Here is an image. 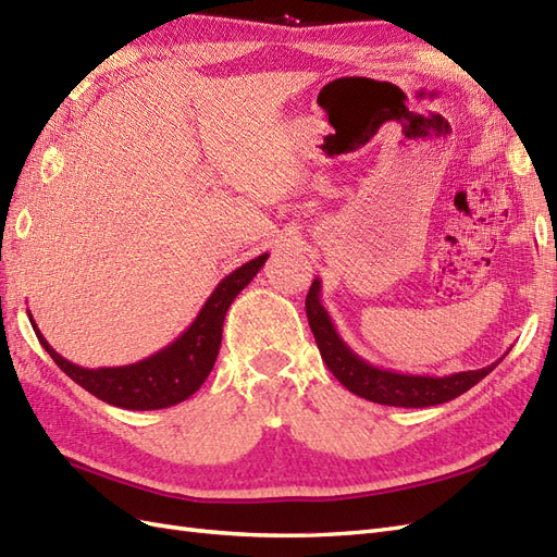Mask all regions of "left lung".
<instances>
[{
  "label": "left lung",
  "mask_w": 557,
  "mask_h": 557,
  "mask_svg": "<svg viewBox=\"0 0 557 557\" xmlns=\"http://www.w3.org/2000/svg\"><path fill=\"white\" fill-rule=\"evenodd\" d=\"M307 318L315 336L320 356H323L334 379L352 395L376 404H385V407L423 409L434 407V404L450 401L491 374L504 360V356H507V352H504L497 362L483 369H474V372H458L448 376L401 374L393 372V369L369 364L358 356V352H352L339 336V332H336L330 313L325 311L323 301H320V278L311 283V290L307 295Z\"/></svg>",
  "instance_id": "8db88e82"
}]
</instances>
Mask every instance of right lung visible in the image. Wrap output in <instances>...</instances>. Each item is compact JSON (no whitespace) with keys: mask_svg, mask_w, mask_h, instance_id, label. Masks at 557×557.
<instances>
[{"mask_svg":"<svg viewBox=\"0 0 557 557\" xmlns=\"http://www.w3.org/2000/svg\"><path fill=\"white\" fill-rule=\"evenodd\" d=\"M267 258L269 252H262L256 260L234 269L230 276H225L215 285V290L205 301V307L199 309L190 327L185 330L176 342L158 350L156 356L134 364L99 369L78 367L70 360H64L60 352L44 339V334L39 332L32 315L29 323L37 332V339L62 372L72 381H76L81 387H86V391L97 399L129 411L166 409L195 395L201 383L211 374L223 342L225 313L234 297H237L252 281V276L260 272Z\"/></svg>","mask_w":557,"mask_h":557,"instance_id":"right-lung-1","label":"right lung"}]
</instances>
